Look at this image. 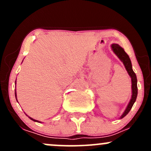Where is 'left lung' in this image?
<instances>
[{"label":"left lung","mask_w":151,"mask_h":151,"mask_svg":"<svg viewBox=\"0 0 151 151\" xmlns=\"http://www.w3.org/2000/svg\"><path fill=\"white\" fill-rule=\"evenodd\" d=\"M112 50H113L114 52L117 55L121 61L123 62L124 66L126 67V70L129 73V76L131 78V81H132V96H131V99L130 101L129 105H128L127 108L124 111V113L122 114L121 116V119L126 116L129 112L130 111L131 108H132L133 104L135 103L136 100L137 95H138V87H137V78L135 72H133L132 69V65H131V60H130L129 56L127 55V53L124 51V48L121 47L117 44H113L111 45Z\"/></svg>","instance_id":"left-lung-1"}]
</instances>
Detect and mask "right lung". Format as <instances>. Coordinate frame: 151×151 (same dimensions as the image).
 I'll return each mask as SVG.
<instances>
[{"mask_svg": "<svg viewBox=\"0 0 151 151\" xmlns=\"http://www.w3.org/2000/svg\"><path fill=\"white\" fill-rule=\"evenodd\" d=\"M15 98H16V92L15 93ZM30 118V119H31V120H32V121H37V120H35V119H32V118H30V117H29Z\"/></svg>", "mask_w": 151, "mask_h": 151, "instance_id": "right-lung-1", "label": "right lung"}]
</instances>
